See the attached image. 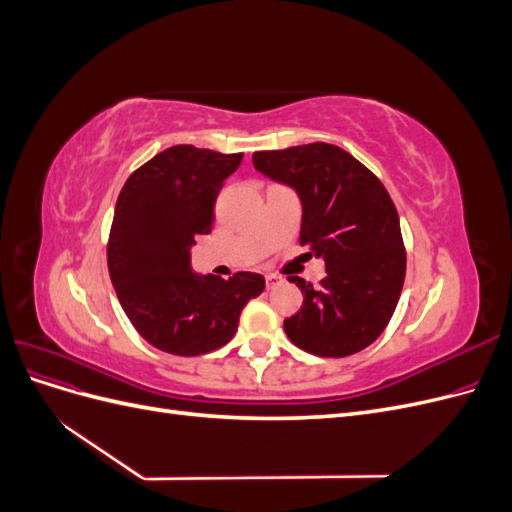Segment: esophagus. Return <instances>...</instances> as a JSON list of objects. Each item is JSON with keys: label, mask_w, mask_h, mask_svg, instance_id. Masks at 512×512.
Here are the masks:
<instances>
[{"label": "esophagus", "mask_w": 512, "mask_h": 512, "mask_svg": "<svg viewBox=\"0 0 512 512\" xmlns=\"http://www.w3.org/2000/svg\"><path fill=\"white\" fill-rule=\"evenodd\" d=\"M265 280H267V288L269 290H273V288H277V286H280L284 280H282V277L280 275H275V273H269L267 277H265Z\"/></svg>", "instance_id": "esophagus-1"}]
</instances>
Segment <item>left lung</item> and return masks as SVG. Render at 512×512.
Masks as SVG:
<instances>
[{
  "label": "left lung",
  "mask_w": 512,
  "mask_h": 512,
  "mask_svg": "<svg viewBox=\"0 0 512 512\" xmlns=\"http://www.w3.org/2000/svg\"><path fill=\"white\" fill-rule=\"evenodd\" d=\"M256 170L297 190L301 245L324 258L327 277L312 286L292 277L303 307L284 320L294 346L342 359L374 344L389 324L406 277L399 215L382 181L342 147L309 143L256 151Z\"/></svg>",
  "instance_id": "obj_1"
}]
</instances>
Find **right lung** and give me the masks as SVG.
<instances>
[{"label":"right lung","mask_w":512,"mask_h":512,"mask_svg":"<svg viewBox=\"0 0 512 512\" xmlns=\"http://www.w3.org/2000/svg\"><path fill=\"white\" fill-rule=\"evenodd\" d=\"M241 158L175 145L136 168L119 192L108 273L132 327L162 352L198 356L222 348L247 301L265 290L258 273L222 280L190 267V247L211 232L215 198Z\"/></svg>","instance_id":"obj_1"}]
</instances>
